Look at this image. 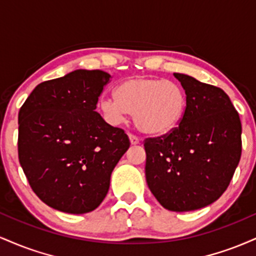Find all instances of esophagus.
<instances>
[{
	"mask_svg": "<svg viewBox=\"0 0 256 256\" xmlns=\"http://www.w3.org/2000/svg\"><path fill=\"white\" fill-rule=\"evenodd\" d=\"M130 140H131V144H138L140 143V137L136 136V134H130Z\"/></svg>",
	"mask_w": 256,
	"mask_h": 256,
	"instance_id": "1",
	"label": "esophagus"
}]
</instances>
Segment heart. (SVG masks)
<instances>
[{"instance_id": "obj_1", "label": "heart", "mask_w": 256, "mask_h": 256, "mask_svg": "<svg viewBox=\"0 0 256 256\" xmlns=\"http://www.w3.org/2000/svg\"><path fill=\"white\" fill-rule=\"evenodd\" d=\"M186 94L180 85L162 78L134 77L122 82L116 96L101 98L100 110L114 125L134 114V125L149 134H165L178 128L186 110Z\"/></svg>"}]
</instances>
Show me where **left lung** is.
Instances as JSON below:
<instances>
[{
  "label": "left lung",
  "instance_id": "8db88e82",
  "mask_svg": "<svg viewBox=\"0 0 256 256\" xmlns=\"http://www.w3.org/2000/svg\"><path fill=\"white\" fill-rule=\"evenodd\" d=\"M186 94L178 128L144 140L146 179L164 208L188 212L224 194L242 154L238 112L218 86L174 73Z\"/></svg>",
  "mask_w": 256,
  "mask_h": 256
}]
</instances>
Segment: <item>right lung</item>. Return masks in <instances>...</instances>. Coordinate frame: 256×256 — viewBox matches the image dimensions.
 I'll list each match as a JSON object with an SVG mask.
<instances>
[{"instance_id": "right-lung-1", "label": "right lung", "mask_w": 256, "mask_h": 256, "mask_svg": "<svg viewBox=\"0 0 256 256\" xmlns=\"http://www.w3.org/2000/svg\"><path fill=\"white\" fill-rule=\"evenodd\" d=\"M110 78L100 70H77L38 84L20 108V165L34 192L54 210L98 208L130 146L125 131L95 112Z\"/></svg>"}]
</instances>
